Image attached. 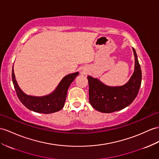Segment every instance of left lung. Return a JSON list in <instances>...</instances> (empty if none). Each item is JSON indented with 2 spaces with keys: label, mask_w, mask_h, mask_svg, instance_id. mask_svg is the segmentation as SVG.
<instances>
[{
  "label": "left lung",
  "mask_w": 159,
  "mask_h": 159,
  "mask_svg": "<svg viewBox=\"0 0 159 159\" xmlns=\"http://www.w3.org/2000/svg\"><path fill=\"white\" fill-rule=\"evenodd\" d=\"M134 71L129 80L121 86H109L97 79L88 75L89 101L94 109L110 113L128 107L136 97L142 82V71L135 50Z\"/></svg>",
  "instance_id": "1"
}]
</instances>
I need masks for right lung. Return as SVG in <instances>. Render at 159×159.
Returning a JSON list of instances; mask_svg holds the SVG:
<instances>
[{
    "mask_svg": "<svg viewBox=\"0 0 159 159\" xmlns=\"http://www.w3.org/2000/svg\"><path fill=\"white\" fill-rule=\"evenodd\" d=\"M78 74L79 72H75L65 76L55 90L50 94L43 96H34L25 94L19 88L15 79L13 67L12 80L19 100L26 108L36 113L50 114L63 109L66 100L68 88Z\"/></svg>",
    "mask_w": 159,
    "mask_h": 159,
    "instance_id": "right-lung-1",
    "label": "right lung"
}]
</instances>
